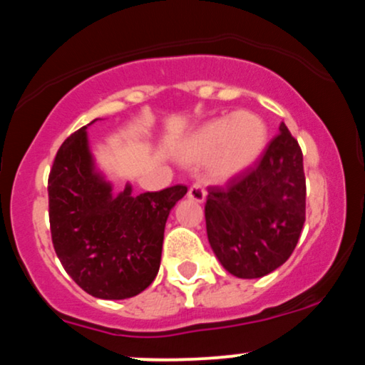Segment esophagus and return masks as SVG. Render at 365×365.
I'll list each match as a JSON object with an SVG mask.
<instances>
[{
  "instance_id": "obj_1",
  "label": "esophagus",
  "mask_w": 365,
  "mask_h": 365,
  "mask_svg": "<svg viewBox=\"0 0 365 365\" xmlns=\"http://www.w3.org/2000/svg\"><path fill=\"white\" fill-rule=\"evenodd\" d=\"M187 197L193 200V202L202 203L203 200H205V197H207V191L203 190L202 184L195 182V184H191V186H190V191H187Z\"/></svg>"
}]
</instances>
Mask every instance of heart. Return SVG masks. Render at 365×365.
Returning a JSON list of instances; mask_svg holds the SVG:
<instances>
[{
	"label": "heart",
	"instance_id": "b5f03b06",
	"mask_svg": "<svg viewBox=\"0 0 365 365\" xmlns=\"http://www.w3.org/2000/svg\"><path fill=\"white\" fill-rule=\"evenodd\" d=\"M268 130L257 115L235 113L212 120L202 127L184 146L187 162L210 160L215 179H233L256 163L266 146Z\"/></svg>",
	"mask_w": 365,
	"mask_h": 365
}]
</instances>
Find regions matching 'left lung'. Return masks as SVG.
I'll return each mask as SVG.
<instances>
[{
    "mask_svg": "<svg viewBox=\"0 0 365 365\" xmlns=\"http://www.w3.org/2000/svg\"><path fill=\"white\" fill-rule=\"evenodd\" d=\"M307 215L303 151L285 127L261 158L222 186H209L205 225L221 264L238 278H259L296 249Z\"/></svg>",
    "mask_w": 365,
    "mask_h": 365,
    "instance_id": "1",
    "label": "left lung"
}]
</instances>
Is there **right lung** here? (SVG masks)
I'll return each mask as SVG.
<instances>
[{
  "label": "right lung",
  "instance_id": "1",
  "mask_svg": "<svg viewBox=\"0 0 365 365\" xmlns=\"http://www.w3.org/2000/svg\"><path fill=\"white\" fill-rule=\"evenodd\" d=\"M182 184L118 197L93 170L87 127L58 148L48 175L50 233L68 275L101 299H125L150 287L160 269L165 222L186 195Z\"/></svg>",
  "mask_w": 365,
  "mask_h": 365
}]
</instances>
